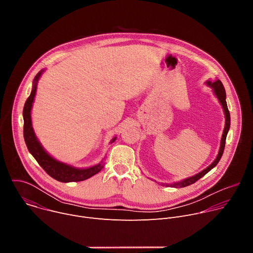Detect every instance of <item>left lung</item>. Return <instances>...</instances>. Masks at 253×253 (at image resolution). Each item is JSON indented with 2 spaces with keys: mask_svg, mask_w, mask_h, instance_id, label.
<instances>
[{
  "mask_svg": "<svg viewBox=\"0 0 253 253\" xmlns=\"http://www.w3.org/2000/svg\"><path fill=\"white\" fill-rule=\"evenodd\" d=\"M205 84L212 89L215 97L218 99L220 105L222 106V109H223V112H224V115H225V125H224V130H223V133H222V136H221L220 147H219L218 154H217V156H216V158L214 159V161L208 167H206L204 170H202L201 172L195 174L194 176L185 178V179L181 180V181L174 182V183H171V184H169V183H162L163 186H167V187L170 186V187H174V188H181V187H186L188 185L193 184L194 182L197 181V180H199L201 177H203L206 173H208L211 169H213L216 165H217V163L219 162V160H220V158H221V156L223 154L224 147H225L226 136H227V133H228L229 128H230V114H229L228 108H227V103H226L225 89H224L221 81L218 80V79H216L214 81H206Z\"/></svg>",
  "mask_w": 253,
  "mask_h": 253,
  "instance_id": "1",
  "label": "left lung"
}]
</instances>
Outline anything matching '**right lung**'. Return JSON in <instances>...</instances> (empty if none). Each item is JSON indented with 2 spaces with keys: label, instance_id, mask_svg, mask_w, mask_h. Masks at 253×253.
<instances>
[{
  "label": "right lung",
  "instance_id": "1",
  "mask_svg": "<svg viewBox=\"0 0 253 253\" xmlns=\"http://www.w3.org/2000/svg\"><path fill=\"white\" fill-rule=\"evenodd\" d=\"M45 72V69L41 70L39 73L36 75V77L33 80V87L31 94L29 98L27 99L24 110H23V118H24V138L26 145L28 147L29 152L33 155V157L37 160V162L40 164V166L54 179L58 180L60 182L68 183V182H78L86 180L98 172L102 170L104 167V159L93 166L86 167V168H78L74 167L70 164L64 163L62 161L57 160L53 156H51L42 146V144L38 140L37 136L35 134L33 125H32V117H31V111L33 103L36 96V91H37V85L40 77ZM116 136L112 138L110 141V144H112L116 140Z\"/></svg>",
  "mask_w": 253,
  "mask_h": 253
}]
</instances>
